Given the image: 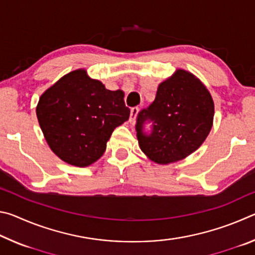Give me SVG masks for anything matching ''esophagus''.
<instances>
[{
  "label": "esophagus",
  "mask_w": 255,
  "mask_h": 255,
  "mask_svg": "<svg viewBox=\"0 0 255 255\" xmlns=\"http://www.w3.org/2000/svg\"><path fill=\"white\" fill-rule=\"evenodd\" d=\"M138 111H139V109H138V108H132V109L130 110V117H129V122H130L131 124L135 123Z\"/></svg>",
  "instance_id": "obj_1"
}]
</instances>
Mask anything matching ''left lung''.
<instances>
[{"mask_svg":"<svg viewBox=\"0 0 255 255\" xmlns=\"http://www.w3.org/2000/svg\"><path fill=\"white\" fill-rule=\"evenodd\" d=\"M213 119L214 101L208 90L191 73L179 70L159 84L152 105L138 112V143L154 162H176L204 143Z\"/></svg>","mask_w":255,"mask_h":255,"instance_id":"obj_1","label":"left lung"}]
</instances>
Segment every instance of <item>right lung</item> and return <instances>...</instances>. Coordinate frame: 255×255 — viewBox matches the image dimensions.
Segmentation results:
<instances>
[{
    "label": "right lung",
    "instance_id": "1",
    "mask_svg": "<svg viewBox=\"0 0 255 255\" xmlns=\"http://www.w3.org/2000/svg\"><path fill=\"white\" fill-rule=\"evenodd\" d=\"M129 115L124 92L107 90L84 70L63 76L42 94L37 107L38 122L51 150L80 167L102 156L112 131Z\"/></svg>",
    "mask_w": 255,
    "mask_h": 255
}]
</instances>
